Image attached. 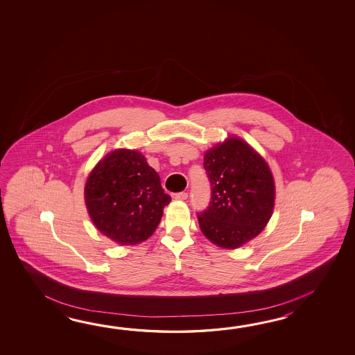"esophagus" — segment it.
Masks as SVG:
<instances>
[{
	"label": "esophagus",
	"mask_w": 355,
	"mask_h": 355,
	"mask_svg": "<svg viewBox=\"0 0 355 355\" xmlns=\"http://www.w3.org/2000/svg\"><path fill=\"white\" fill-rule=\"evenodd\" d=\"M173 198L176 200H185V199H188V193H185V191L175 193V194H173Z\"/></svg>",
	"instance_id": "obj_1"
}]
</instances>
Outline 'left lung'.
<instances>
[{"mask_svg": "<svg viewBox=\"0 0 355 355\" xmlns=\"http://www.w3.org/2000/svg\"><path fill=\"white\" fill-rule=\"evenodd\" d=\"M211 202L198 213L204 236L237 249L260 234L272 217L275 185L265 159L241 138H228L204 155Z\"/></svg>", "mask_w": 355, "mask_h": 355, "instance_id": "1", "label": "left lung"}]
</instances>
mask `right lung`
<instances>
[{
	"instance_id": "add662e5",
	"label": "right lung",
	"mask_w": 355,
	"mask_h": 355,
	"mask_svg": "<svg viewBox=\"0 0 355 355\" xmlns=\"http://www.w3.org/2000/svg\"><path fill=\"white\" fill-rule=\"evenodd\" d=\"M171 202L144 155L115 150L98 161L85 185V203L98 231L121 245L146 241Z\"/></svg>"
}]
</instances>
